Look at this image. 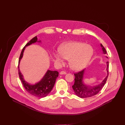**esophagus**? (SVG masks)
I'll return each mask as SVG.
<instances>
[{"label":"esophagus","mask_w":125,"mask_h":125,"mask_svg":"<svg viewBox=\"0 0 125 125\" xmlns=\"http://www.w3.org/2000/svg\"><path fill=\"white\" fill-rule=\"evenodd\" d=\"M60 75H66V72H65V71H61V72H60Z\"/></svg>","instance_id":"1"}]
</instances>
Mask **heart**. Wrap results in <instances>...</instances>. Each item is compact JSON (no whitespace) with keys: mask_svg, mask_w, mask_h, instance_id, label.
<instances>
[{"mask_svg":"<svg viewBox=\"0 0 125 125\" xmlns=\"http://www.w3.org/2000/svg\"><path fill=\"white\" fill-rule=\"evenodd\" d=\"M58 51L53 53L55 59L60 64L64 63V59L69 60V66L74 71L84 69L94 54V49L91 45L75 42L62 43Z\"/></svg>","mask_w":125,"mask_h":125,"instance_id":"1","label":"heart"}]
</instances>
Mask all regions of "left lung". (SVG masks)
<instances>
[{
  "label": "left lung",
  "mask_w": 125,
  "mask_h": 125,
  "mask_svg": "<svg viewBox=\"0 0 125 125\" xmlns=\"http://www.w3.org/2000/svg\"><path fill=\"white\" fill-rule=\"evenodd\" d=\"M100 46L102 48V50L103 54H106L107 52L106 49L100 44ZM107 58V57H106ZM106 71L107 76L104 79V80L99 84L95 85H90L87 84H85L84 82V75L85 73V70H83L81 72L75 74V83L72 86L73 90L75 94L80 98H87L93 96L97 94L102 88L104 85L108 76V68H109V62H106Z\"/></svg>",
  "instance_id": "1"
}]
</instances>
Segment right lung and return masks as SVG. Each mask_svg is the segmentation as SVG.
Wrapping results in <instances>:
<instances>
[{"label":"right lung","mask_w":125,"mask_h":125,"mask_svg":"<svg viewBox=\"0 0 125 125\" xmlns=\"http://www.w3.org/2000/svg\"><path fill=\"white\" fill-rule=\"evenodd\" d=\"M42 42L41 41H38L37 36L32 39L23 48L19 57L18 72L19 78L23 83L26 90L31 94L40 98L46 97L50 93L54 85L57 78L58 77L59 73L56 71H51L48 70L42 78L38 82L34 84H31L26 82L24 76L20 70L19 64L23 58V53L26 47L36 42Z\"/></svg>","instance_id":"1"}]
</instances>
